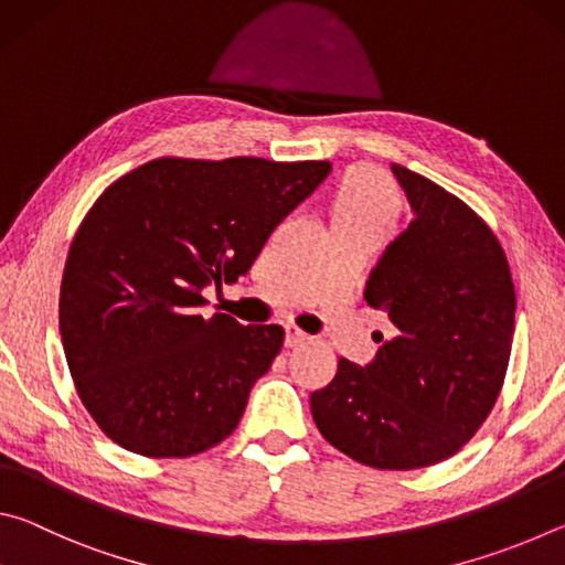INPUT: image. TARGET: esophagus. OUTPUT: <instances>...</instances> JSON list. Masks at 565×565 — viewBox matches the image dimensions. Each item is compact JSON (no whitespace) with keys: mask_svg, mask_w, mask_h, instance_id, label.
<instances>
[{"mask_svg":"<svg viewBox=\"0 0 565 565\" xmlns=\"http://www.w3.org/2000/svg\"><path fill=\"white\" fill-rule=\"evenodd\" d=\"M306 339H309V337H306V333H303L301 329H296L294 323H289V327L284 329V343H286V347H289V349L299 347V343H303Z\"/></svg>","mask_w":565,"mask_h":565,"instance_id":"esophagus-1","label":"esophagus"}]
</instances>
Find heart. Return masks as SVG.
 <instances>
[{"instance_id":"obj_1","label":"heart","mask_w":565,"mask_h":565,"mask_svg":"<svg viewBox=\"0 0 565 565\" xmlns=\"http://www.w3.org/2000/svg\"><path fill=\"white\" fill-rule=\"evenodd\" d=\"M401 202L391 179L376 169H359L343 179L333 199V228H359V232H388L398 218Z\"/></svg>"}]
</instances>
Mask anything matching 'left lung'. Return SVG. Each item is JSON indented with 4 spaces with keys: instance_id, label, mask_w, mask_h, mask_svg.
I'll return each instance as SVG.
<instances>
[{
    "instance_id": "1",
    "label": "left lung",
    "mask_w": 565,
    "mask_h": 565,
    "mask_svg": "<svg viewBox=\"0 0 565 565\" xmlns=\"http://www.w3.org/2000/svg\"><path fill=\"white\" fill-rule=\"evenodd\" d=\"M414 218L386 246L363 299L394 339L366 366L339 361L311 394L321 436L353 461L411 471L454 456L499 398L515 291L499 238L461 199L391 164Z\"/></svg>"
}]
</instances>
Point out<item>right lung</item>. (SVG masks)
I'll return each mask as SVG.
<instances>
[{"label":"right lung","mask_w":565,"mask_h":565,"mask_svg":"<svg viewBox=\"0 0 565 565\" xmlns=\"http://www.w3.org/2000/svg\"><path fill=\"white\" fill-rule=\"evenodd\" d=\"M329 161L154 159L89 209L66 256L60 333L82 404L114 444L184 458L222 444L284 329L204 317L206 286L252 269Z\"/></svg>","instance_id":"1"}]
</instances>
